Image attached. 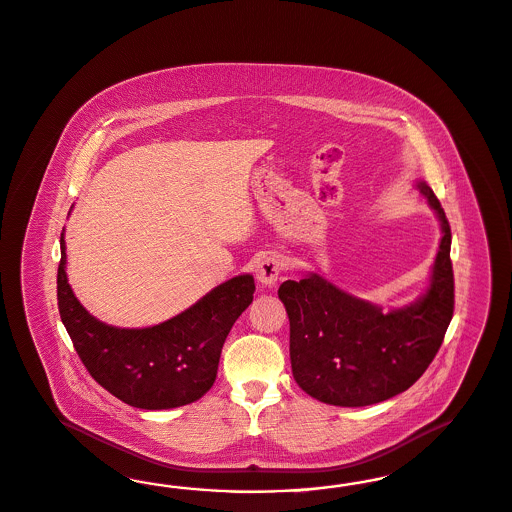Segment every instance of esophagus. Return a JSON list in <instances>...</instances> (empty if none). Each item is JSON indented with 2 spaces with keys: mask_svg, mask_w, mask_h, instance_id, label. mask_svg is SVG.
I'll return each instance as SVG.
<instances>
[{
  "mask_svg": "<svg viewBox=\"0 0 512 512\" xmlns=\"http://www.w3.org/2000/svg\"><path fill=\"white\" fill-rule=\"evenodd\" d=\"M280 274H282V263H280V259L276 255L263 257L255 266V276L263 285H274V283L278 282Z\"/></svg>",
  "mask_w": 512,
  "mask_h": 512,
  "instance_id": "1",
  "label": "esophagus"
}]
</instances>
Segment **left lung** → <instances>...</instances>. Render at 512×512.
<instances>
[{
  "label": "left lung",
  "instance_id": "left-lung-1",
  "mask_svg": "<svg viewBox=\"0 0 512 512\" xmlns=\"http://www.w3.org/2000/svg\"><path fill=\"white\" fill-rule=\"evenodd\" d=\"M418 189L441 221L442 238L429 287L416 302L384 312L319 274L287 280L278 289L289 316L293 376L321 403L388 401L410 388L441 348L454 314L452 232L431 187L418 181Z\"/></svg>",
  "mask_w": 512,
  "mask_h": 512
}]
</instances>
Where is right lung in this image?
Masks as SVG:
<instances>
[{"instance_id": "right-lung-1", "label": "right lung", "mask_w": 512, "mask_h": 512, "mask_svg": "<svg viewBox=\"0 0 512 512\" xmlns=\"http://www.w3.org/2000/svg\"><path fill=\"white\" fill-rule=\"evenodd\" d=\"M58 310L90 376L123 403L166 410L198 401L212 388L219 357L234 321L253 300V276L242 274L159 325L121 329L90 316L66 276V242L60 234Z\"/></svg>"}]
</instances>
